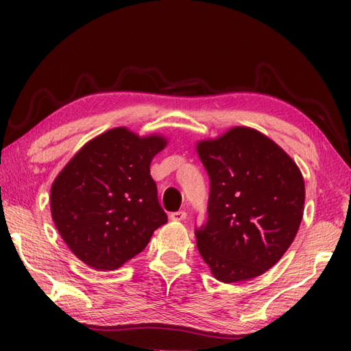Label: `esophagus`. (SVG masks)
<instances>
[{
  "label": "esophagus",
  "mask_w": 351,
  "mask_h": 351,
  "mask_svg": "<svg viewBox=\"0 0 351 351\" xmlns=\"http://www.w3.org/2000/svg\"><path fill=\"white\" fill-rule=\"evenodd\" d=\"M187 213L184 210H178V212H173L170 213V219H173V221H182V219H186Z\"/></svg>",
  "instance_id": "34e87169"
}]
</instances>
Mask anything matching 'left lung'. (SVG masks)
Masks as SVG:
<instances>
[{
    "label": "left lung",
    "mask_w": 351,
    "mask_h": 351,
    "mask_svg": "<svg viewBox=\"0 0 351 351\" xmlns=\"http://www.w3.org/2000/svg\"><path fill=\"white\" fill-rule=\"evenodd\" d=\"M197 152L210 180L207 223L195 229L201 257L219 282L261 276L295 239L304 176L283 148L249 127L199 141Z\"/></svg>",
    "instance_id": "obj_1"
}]
</instances>
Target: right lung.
<instances>
[{
  "label": "right lung",
  "mask_w": 351,
  "mask_h": 351,
  "mask_svg": "<svg viewBox=\"0 0 351 351\" xmlns=\"http://www.w3.org/2000/svg\"><path fill=\"white\" fill-rule=\"evenodd\" d=\"M167 145L161 134L125 127L86 142L51 187V213L77 258L114 271L145 249L167 215L159 206L152 159Z\"/></svg>",
  "instance_id": "add662e5"
}]
</instances>
